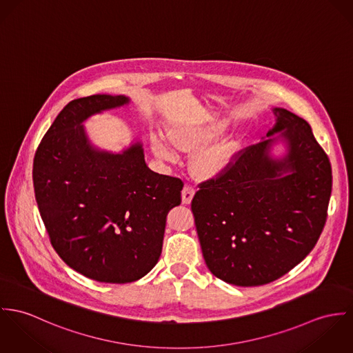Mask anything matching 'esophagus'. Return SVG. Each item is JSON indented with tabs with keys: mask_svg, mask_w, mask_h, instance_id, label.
Here are the masks:
<instances>
[{
	"mask_svg": "<svg viewBox=\"0 0 353 353\" xmlns=\"http://www.w3.org/2000/svg\"><path fill=\"white\" fill-rule=\"evenodd\" d=\"M194 196H195V190L191 187H184V190L181 191V200L184 204H191Z\"/></svg>",
	"mask_w": 353,
	"mask_h": 353,
	"instance_id": "34e87169",
	"label": "esophagus"
}]
</instances>
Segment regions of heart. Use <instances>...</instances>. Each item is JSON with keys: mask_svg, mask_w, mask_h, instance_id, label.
<instances>
[{"mask_svg": "<svg viewBox=\"0 0 353 353\" xmlns=\"http://www.w3.org/2000/svg\"><path fill=\"white\" fill-rule=\"evenodd\" d=\"M229 125V120H183L168 128V139L161 135H153L150 139L153 153L163 161L173 162L180 152L200 150L192 162L194 172L199 179H214L223 174L235 161L241 150V139L238 135L228 138L208 146Z\"/></svg>", "mask_w": 353, "mask_h": 353, "instance_id": "1", "label": "heart"}]
</instances>
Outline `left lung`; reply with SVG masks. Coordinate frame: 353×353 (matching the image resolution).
<instances>
[{
    "instance_id": "8db88e82",
    "label": "left lung",
    "mask_w": 353,
    "mask_h": 353,
    "mask_svg": "<svg viewBox=\"0 0 353 353\" xmlns=\"http://www.w3.org/2000/svg\"><path fill=\"white\" fill-rule=\"evenodd\" d=\"M272 111L267 137L200 184L191 205L208 270L239 287L271 283L313 250L332 194L330 162L310 124L284 108ZM279 141L286 152L276 158Z\"/></svg>"
}]
</instances>
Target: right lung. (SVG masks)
Listing matches in <instances>:
<instances>
[{
	"label": "right lung",
	"mask_w": 353,
	"mask_h": 353,
	"mask_svg": "<svg viewBox=\"0 0 353 353\" xmlns=\"http://www.w3.org/2000/svg\"><path fill=\"white\" fill-rule=\"evenodd\" d=\"M124 94L70 101L34 158L40 216L59 257L101 283H131L158 263L168 212L181 203L183 181L149 169L141 141L119 153L92 143L83 123L130 104Z\"/></svg>",
	"instance_id": "right-lung-1"
}]
</instances>
